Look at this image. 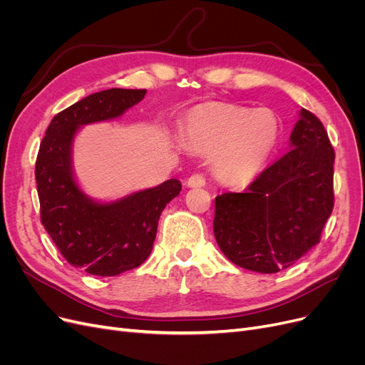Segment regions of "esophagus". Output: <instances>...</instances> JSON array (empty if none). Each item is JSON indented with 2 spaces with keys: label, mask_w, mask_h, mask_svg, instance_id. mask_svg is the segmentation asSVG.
Instances as JSON below:
<instances>
[{
  "label": "esophagus",
  "mask_w": 365,
  "mask_h": 365,
  "mask_svg": "<svg viewBox=\"0 0 365 365\" xmlns=\"http://www.w3.org/2000/svg\"><path fill=\"white\" fill-rule=\"evenodd\" d=\"M187 185L189 187H202L205 185V176L202 173H195L189 180H187Z\"/></svg>",
  "instance_id": "obj_1"
}]
</instances>
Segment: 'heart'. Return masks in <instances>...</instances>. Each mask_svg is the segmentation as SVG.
<instances>
[{"label": "heart", "instance_id": "b5f03b06", "mask_svg": "<svg viewBox=\"0 0 365 365\" xmlns=\"http://www.w3.org/2000/svg\"><path fill=\"white\" fill-rule=\"evenodd\" d=\"M184 135L196 149H216L213 164L220 178L244 182L263 169L277 146L280 121L269 109L208 102L185 115Z\"/></svg>", "mask_w": 365, "mask_h": 365}]
</instances>
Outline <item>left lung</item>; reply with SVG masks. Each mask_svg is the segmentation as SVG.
<instances>
[{
	"label": "left lung",
	"instance_id": "1",
	"mask_svg": "<svg viewBox=\"0 0 365 365\" xmlns=\"http://www.w3.org/2000/svg\"><path fill=\"white\" fill-rule=\"evenodd\" d=\"M288 153L244 193L215 197L217 245L237 267L263 274L286 269L322 240L334 210L335 152L319 118L302 109Z\"/></svg>",
	"mask_w": 365,
	"mask_h": 365
}]
</instances>
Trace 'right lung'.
<instances>
[{"label": "right lung", "mask_w": 365, "mask_h": 365, "mask_svg": "<svg viewBox=\"0 0 365 365\" xmlns=\"http://www.w3.org/2000/svg\"><path fill=\"white\" fill-rule=\"evenodd\" d=\"M146 90L111 88L88 96L53 117L36 158L41 222L70 264L98 277H113L145 262L157 236L160 215L181 192L178 180L98 204L77 187L71 146L82 125L120 117Z\"/></svg>", "instance_id": "add662e5"}]
</instances>
